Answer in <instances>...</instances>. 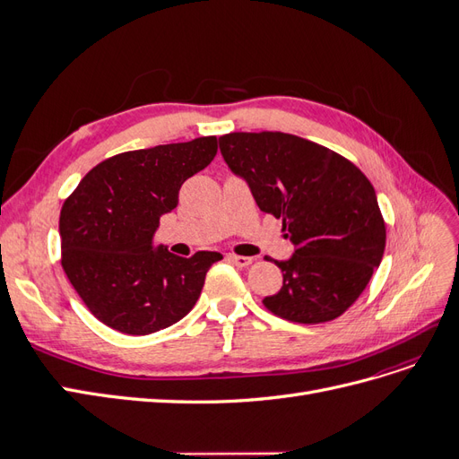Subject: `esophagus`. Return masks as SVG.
Here are the masks:
<instances>
[{"label":"esophagus","mask_w":459,"mask_h":459,"mask_svg":"<svg viewBox=\"0 0 459 459\" xmlns=\"http://www.w3.org/2000/svg\"><path fill=\"white\" fill-rule=\"evenodd\" d=\"M231 264H235V266H239V268H245V266H248V264L253 262V258L251 256H239V255H228L226 256Z\"/></svg>","instance_id":"esophagus-1"}]
</instances>
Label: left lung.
<instances>
[{
	"mask_svg": "<svg viewBox=\"0 0 459 459\" xmlns=\"http://www.w3.org/2000/svg\"><path fill=\"white\" fill-rule=\"evenodd\" d=\"M220 151L295 245L289 260H275L283 285L264 307L297 324L331 322L349 310L379 268L386 241L377 195L362 170L283 132L226 134Z\"/></svg>",
	"mask_w": 459,
	"mask_h": 459,
	"instance_id": "left-lung-1",
	"label": "left lung"
}]
</instances>
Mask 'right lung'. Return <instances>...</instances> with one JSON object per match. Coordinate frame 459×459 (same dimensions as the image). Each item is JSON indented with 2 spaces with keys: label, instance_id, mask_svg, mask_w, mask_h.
<instances>
[{
  "label": "right lung",
  "instance_id": "obj_1",
  "mask_svg": "<svg viewBox=\"0 0 459 459\" xmlns=\"http://www.w3.org/2000/svg\"><path fill=\"white\" fill-rule=\"evenodd\" d=\"M214 135L120 152L91 169L63 204L61 264L90 312L126 335H149L195 307L220 253L191 258L152 245L178 193L212 162Z\"/></svg>",
  "mask_w": 459,
  "mask_h": 459
}]
</instances>
